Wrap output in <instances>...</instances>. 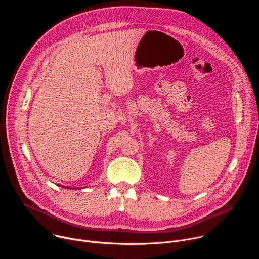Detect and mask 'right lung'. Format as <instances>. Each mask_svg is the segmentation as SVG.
Here are the masks:
<instances>
[{
    "instance_id": "right-lung-1",
    "label": "right lung",
    "mask_w": 259,
    "mask_h": 259,
    "mask_svg": "<svg viewBox=\"0 0 259 259\" xmlns=\"http://www.w3.org/2000/svg\"><path fill=\"white\" fill-rule=\"evenodd\" d=\"M67 189H68V188H67ZM71 189H72V190H73V188H71Z\"/></svg>"
}]
</instances>
